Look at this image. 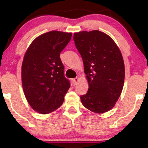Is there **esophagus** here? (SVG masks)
<instances>
[{"label":"esophagus","instance_id":"1","mask_svg":"<svg viewBox=\"0 0 148 148\" xmlns=\"http://www.w3.org/2000/svg\"><path fill=\"white\" fill-rule=\"evenodd\" d=\"M78 80H79V78L78 77H75V78L73 79L72 82H73V84L74 86H75V85L77 84V83Z\"/></svg>","mask_w":148,"mask_h":148}]
</instances>
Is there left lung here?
<instances>
[{"mask_svg": "<svg viewBox=\"0 0 148 148\" xmlns=\"http://www.w3.org/2000/svg\"><path fill=\"white\" fill-rule=\"evenodd\" d=\"M73 40L89 84L80 97L82 104L94 112H106L114 107L124 85L121 52L110 36L98 30L75 33Z\"/></svg>", "mask_w": 148, "mask_h": 148, "instance_id": "1", "label": "left lung"}]
</instances>
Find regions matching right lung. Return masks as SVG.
Listing matches in <instances>:
<instances>
[{"label": "right lung", "instance_id": "right-lung-1", "mask_svg": "<svg viewBox=\"0 0 148 148\" xmlns=\"http://www.w3.org/2000/svg\"><path fill=\"white\" fill-rule=\"evenodd\" d=\"M71 36L58 31L42 34L32 42L24 56L21 67L24 94L32 108L41 114L59 108L70 88L60 54Z\"/></svg>", "mask_w": 148, "mask_h": 148}]
</instances>
